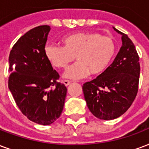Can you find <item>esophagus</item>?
<instances>
[{
    "instance_id": "1",
    "label": "esophagus",
    "mask_w": 149,
    "mask_h": 149,
    "mask_svg": "<svg viewBox=\"0 0 149 149\" xmlns=\"http://www.w3.org/2000/svg\"><path fill=\"white\" fill-rule=\"evenodd\" d=\"M63 84H65V86H69L70 84H71V81H69V80H64L63 81Z\"/></svg>"
}]
</instances>
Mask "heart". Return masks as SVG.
<instances>
[{"label": "heart", "instance_id": "b5f03b06", "mask_svg": "<svg viewBox=\"0 0 149 149\" xmlns=\"http://www.w3.org/2000/svg\"><path fill=\"white\" fill-rule=\"evenodd\" d=\"M63 47L48 43L44 54L52 66L64 69L75 58L77 61L68 67L63 77L79 80L91 74H100L108 67L114 58L116 46L108 36L95 32H77L61 38Z\"/></svg>", "mask_w": 149, "mask_h": 149}]
</instances>
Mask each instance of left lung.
Masks as SVG:
<instances>
[{"instance_id": "obj_1", "label": "left lung", "mask_w": 149, "mask_h": 149, "mask_svg": "<svg viewBox=\"0 0 149 149\" xmlns=\"http://www.w3.org/2000/svg\"><path fill=\"white\" fill-rule=\"evenodd\" d=\"M113 29L122 35L119 52L105 71L83 85L89 111L102 120L115 119L124 114L132 105L139 84V56L133 42L125 34Z\"/></svg>"}]
</instances>
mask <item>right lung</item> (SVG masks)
I'll list each match as a JSON object with an SVG mask.
<instances>
[{
	"instance_id": "right-lung-1",
	"label": "right lung",
	"mask_w": 149,
	"mask_h": 149,
	"mask_svg": "<svg viewBox=\"0 0 149 149\" xmlns=\"http://www.w3.org/2000/svg\"><path fill=\"white\" fill-rule=\"evenodd\" d=\"M49 31L48 25L30 30L16 42L8 58L13 72L8 88L16 105L28 119L42 125L60 117L67 93L65 84L57 82L59 75L44 54Z\"/></svg>"
}]
</instances>
